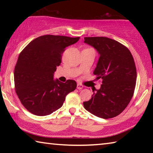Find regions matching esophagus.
I'll list each match as a JSON object with an SVG mask.
<instances>
[{
	"label": "esophagus",
	"instance_id": "esophagus-1",
	"mask_svg": "<svg viewBox=\"0 0 153 153\" xmlns=\"http://www.w3.org/2000/svg\"><path fill=\"white\" fill-rule=\"evenodd\" d=\"M83 85H82V84H77V88L78 89V90H82V88H83Z\"/></svg>",
	"mask_w": 153,
	"mask_h": 153
}]
</instances>
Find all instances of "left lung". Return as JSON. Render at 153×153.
<instances>
[{
  "instance_id": "obj_1",
  "label": "left lung",
  "mask_w": 153,
  "mask_h": 153,
  "mask_svg": "<svg viewBox=\"0 0 153 153\" xmlns=\"http://www.w3.org/2000/svg\"><path fill=\"white\" fill-rule=\"evenodd\" d=\"M84 42L100 55L93 74L102 79V85L99 90H93L92 98L83 105L98 117H115L123 112L134 95L137 73L132 55L126 46L107 37H85Z\"/></svg>"
}]
</instances>
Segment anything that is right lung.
<instances>
[{
	"instance_id": "obj_1",
	"label": "right lung",
	"mask_w": 153,
	"mask_h": 153,
	"mask_svg": "<svg viewBox=\"0 0 153 153\" xmlns=\"http://www.w3.org/2000/svg\"><path fill=\"white\" fill-rule=\"evenodd\" d=\"M79 37L45 35L36 38L21 52L15 67V92L26 109L38 116L50 115L63 105L66 96L76 88L75 80L53 79L62 54Z\"/></svg>"
}]
</instances>
